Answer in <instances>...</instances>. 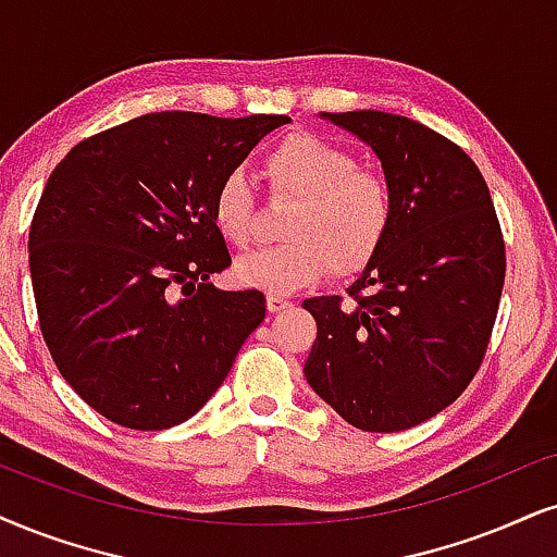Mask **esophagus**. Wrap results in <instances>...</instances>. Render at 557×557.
I'll return each instance as SVG.
<instances>
[{
	"instance_id": "esophagus-1",
	"label": "esophagus",
	"mask_w": 557,
	"mask_h": 557,
	"mask_svg": "<svg viewBox=\"0 0 557 557\" xmlns=\"http://www.w3.org/2000/svg\"><path fill=\"white\" fill-rule=\"evenodd\" d=\"M290 306L293 302H290V298H285V295H277V293L267 295V308H270V313H280Z\"/></svg>"
}]
</instances>
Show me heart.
Masks as SVG:
<instances>
[{"instance_id":"1","label":"heart","mask_w":557,"mask_h":557,"mask_svg":"<svg viewBox=\"0 0 557 557\" xmlns=\"http://www.w3.org/2000/svg\"><path fill=\"white\" fill-rule=\"evenodd\" d=\"M264 172L274 193L298 202L285 221V244L251 251L234 264L242 285L287 295L315 283L329 267L336 274L360 272L383 249L396 218L393 189L377 174L357 169L349 151L298 133L267 153ZM210 215L228 244L251 242L255 193L244 172L218 182Z\"/></svg>"}]
</instances>
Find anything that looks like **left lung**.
Returning <instances> with one entry per match:
<instances>
[{
    "mask_svg": "<svg viewBox=\"0 0 557 557\" xmlns=\"http://www.w3.org/2000/svg\"><path fill=\"white\" fill-rule=\"evenodd\" d=\"M368 144L393 189L396 218L349 298L302 302L315 319L308 385L364 432L436 417L481 368L506 255L488 185L460 146L411 117L321 112Z\"/></svg>",
    "mask_w": 557,
    "mask_h": 557,
    "instance_id": "8db88e82",
    "label": "left lung"
}]
</instances>
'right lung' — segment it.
Listing matches in <instances>:
<instances>
[{"mask_svg":"<svg viewBox=\"0 0 557 557\" xmlns=\"http://www.w3.org/2000/svg\"><path fill=\"white\" fill-rule=\"evenodd\" d=\"M285 123L151 112L82 140L48 177L27 242L40 331L104 419L159 432L195 417L264 321L262 293L210 283L231 264L210 206Z\"/></svg>","mask_w":557,"mask_h":557,"instance_id":"1","label":"right lung"}]
</instances>
